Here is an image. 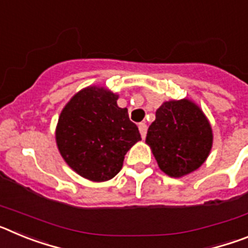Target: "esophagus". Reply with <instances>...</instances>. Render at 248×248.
I'll list each match as a JSON object with an SVG mask.
<instances>
[{"instance_id": "obj_1", "label": "esophagus", "mask_w": 248, "mask_h": 248, "mask_svg": "<svg viewBox=\"0 0 248 248\" xmlns=\"http://www.w3.org/2000/svg\"><path fill=\"white\" fill-rule=\"evenodd\" d=\"M139 131H140V134H141V138H145L146 137V131H148V126H146L145 123H139Z\"/></svg>"}]
</instances>
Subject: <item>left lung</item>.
Returning <instances> with one entry per match:
<instances>
[{"mask_svg": "<svg viewBox=\"0 0 248 248\" xmlns=\"http://www.w3.org/2000/svg\"><path fill=\"white\" fill-rule=\"evenodd\" d=\"M146 134L159 168L181 177L200 168L212 146V130L198 105L187 99L165 102Z\"/></svg>", "mask_w": 248, "mask_h": 248, "instance_id": "8db88e82", "label": "left lung"}]
</instances>
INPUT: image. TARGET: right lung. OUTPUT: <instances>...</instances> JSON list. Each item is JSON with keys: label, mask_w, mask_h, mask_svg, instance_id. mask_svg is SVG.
Here are the masks:
<instances>
[{"label": "right lung", "mask_w": 248, "mask_h": 248, "mask_svg": "<svg viewBox=\"0 0 248 248\" xmlns=\"http://www.w3.org/2000/svg\"><path fill=\"white\" fill-rule=\"evenodd\" d=\"M118 95L88 87L77 93L58 119L56 140L65 163L92 181L113 179L129 149L141 140L139 129L119 108Z\"/></svg>", "instance_id": "obj_1"}]
</instances>
